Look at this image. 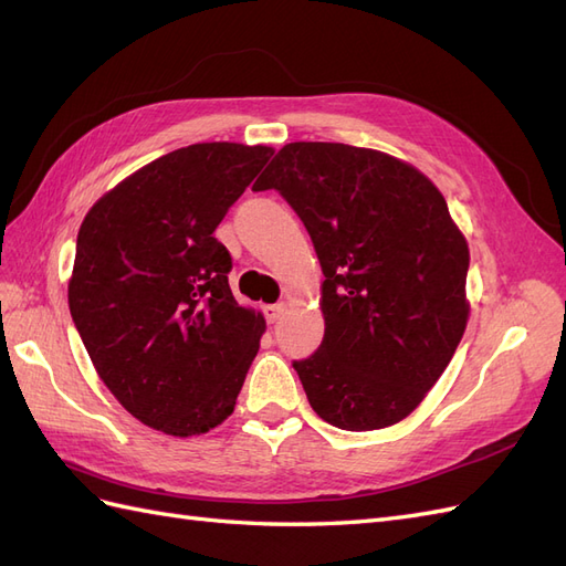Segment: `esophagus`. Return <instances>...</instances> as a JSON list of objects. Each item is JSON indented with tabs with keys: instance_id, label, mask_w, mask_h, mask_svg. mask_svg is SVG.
<instances>
[{
	"instance_id": "esophagus-1",
	"label": "esophagus",
	"mask_w": 566,
	"mask_h": 566,
	"mask_svg": "<svg viewBox=\"0 0 566 566\" xmlns=\"http://www.w3.org/2000/svg\"><path fill=\"white\" fill-rule=\"evenodd\" d=\"M285 312H287V304H285V302H279V304H269L266 310H264V316H266L269 323H279Z\"/></svg>"
}]
</instances>
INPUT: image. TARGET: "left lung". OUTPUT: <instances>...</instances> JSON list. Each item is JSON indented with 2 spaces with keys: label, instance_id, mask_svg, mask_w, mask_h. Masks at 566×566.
<instances>
[{
  "label": "left lung",
  "instance_id": "obj_1",
  "mask_svg": "<svg viewBox=\"0 0 566 566\" xmlns=\"http://www.w3.org/2000/svg\"><path fill=\"white\" fill-rule=\"evenodd\" d=\"M312 235L325 335L295 361L316 416L339 430L397 424L447 370L470 318V248L418 167L347 144H285L254 181Z\"/></svg>",
  "mask_w": 566,
  "mask_h": 566
}]
</instances>
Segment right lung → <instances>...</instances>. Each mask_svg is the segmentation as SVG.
<instances>
[{
	"instance_id": "right-lung-1",
	"label": "right lung",
	"mask_w": 566,
	"mask_h": 566,
	"mask_svg": "<svg viewBox=\"0 0 566 566\" xmlns=\"http://www.w3.org/2000/svg\"><path fill=\"white\" fill-rule=\"evenodd\" d=\"M273 156L271 146L193 144L144 165L84 217L67 306L98 378L129 413L198 437L235 408L266 331L229 287L212 235Z\"/></svg>"
}]
</instances>
